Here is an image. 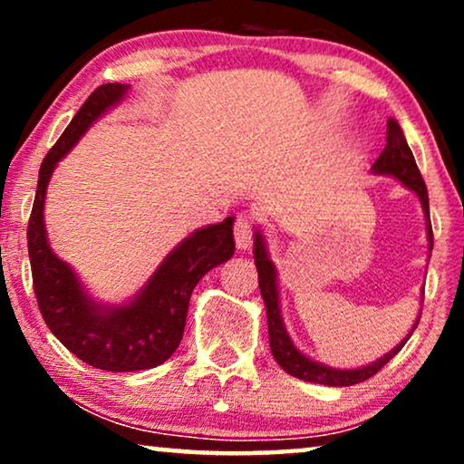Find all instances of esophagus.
Segmentation results:
<instances>
[{
	"instance_id": "34e87169",
	"label": "esophagus",
	"mask_w": 464,
	"mask_h": 464,
	"mask_svg": "<svg viewBox=\"0 0 464 464\" xmlns=\"http://www.w3.org/2000/svg\"><path fill=\"white\" fill-rule=\"evenodd\" d=\"M234 240H237V249L245 251L251 246L253 240V226L246 215H238L237 224H234Z\"/></svg>"
}]
</instances>
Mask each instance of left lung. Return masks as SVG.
Returning a JSON list of instances; mask_svg holds the SVG:
<instances>
[{
  "label": "left lung",
  "mask_w": 464,
  "mask_h": 464,
  "mask_svg": "<svg viewBox=\"0 0 464 464\" xmlns=\"http://www.w3.org/2000/svg\"><path fill=\"white\" fill-rule=\"evenodd\" d=\"M372 173L376 175H389L395 177L403 183L405 188L411 189L420 200L424 219H427V240H429V251H433V230H430V218H429V192L424 186V179L420 170L416 167L414 154H411L408 141H405L401 126L397 120L389 118V126H386V148L382 154L378 156V160L373 162ZM253 257H256L257 266V278H259V291H262L264 304H266V314H268V335H270V351L275 354L276 363L283 367L285 372L291 376L306 380V382H316L325 386H353L363 382V380L372 378L373 373H378L395 354L401 351L405 342L410 340V335L414 334V329L420 321V314L414 321V325L408 332V335L399 342L395 348H391L384 357L373 361V363L354 367V370H340V367H329L321 361L310 359L308 354H304L300 348L294 344L291 335L285 327L283 314H281V297H278V272L275 262L270 259L268 245L262 230H256V243H253ZM424 294V291H422Z\"/></svg>",
  "instance_id": "obj_1"
}]
</instances>
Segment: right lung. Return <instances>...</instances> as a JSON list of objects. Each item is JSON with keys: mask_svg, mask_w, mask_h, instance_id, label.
<instances>
[{"mask_svg": "<svg viewBox=\"0 0 464 464\" xmlns=\"http://www.w3.org/2000/svg\"><path fill=\"white\" fill-rule=\"evenodd\" d=\"M129 84H103L80 107L40 167L27 245L37 306L50 332L84 363L107 372H137L160 365L183 338L189 295L202 276L234 256V218L198 227L183 238L150 281L124 304H103L48 243L44 202L56 164L97 120L116 107Z\"/></svg>", "mask_w": 464, "mask_h": 464, "instance_id": "right-lung-1", "label": "right lung"}]
</instances>
